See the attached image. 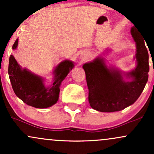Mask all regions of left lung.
Wrapping results in <instances>:
<instances>
[{
    "label": "left lung",
    "mask_w": 154,
    "mask_h": 154,
    "mask_svg": "<svg viewBox=\"0 0 154 154\" xmlns=\"http://www.w3.org/2000/svg\"><path fill=\"white\" fill-rule=\"evenodd\" d=\"M131 34L137 45V65L134 71L125 75L132 77V81L125 82L119 72L108 68L100 58L83 65L88 101L95 110L101 112L122 110L135 103L143 91L148 78L149 56L144 39L135 26L132 27Z\"/></svg>",
    "instance_id": "obj_1"
}]
</instances>
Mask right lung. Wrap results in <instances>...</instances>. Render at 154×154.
Returning a JSON list of instances; mask_svg holds the SVG:
<instances>
[{"instance_id": "1", "label": "right lung", "mask_w": 154, "mask_h": 154, "mask_svg": "<svg viewBox=\"0 0 154 154\" xmlns=\"http://www.w3.org/2000/svg\"><path fill=\"white\" fill-rule=\"evenodd\" d=\"M17 45L18 40H16L12 48L15 49ZM73 66L74 63L69 61L60 63L55 69L54 82L51 88H45L42 78L27 70L22 69L12 55L9 58L8 72L12 88L17 96L27 105L44 109L58 101L60 85Z\"/></svg>"}]
</instances>
